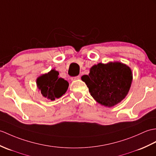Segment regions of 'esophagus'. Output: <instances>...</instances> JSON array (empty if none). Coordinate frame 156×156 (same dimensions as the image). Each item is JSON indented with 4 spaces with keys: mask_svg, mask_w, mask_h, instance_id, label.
Listing matches in <instances>:
<instances>
[{
    "mask_svg": "<svg viewBox=\"0 0 156 156\" xmlns=\"http://www.w3.org/2000/svg\"><path fill=\"white\" fill-rule=\"evenodd\" d=\"M80 76H77L71 78V80L74 81V80H78V79H80Z\"/></svg>",
    "mask_w": 156,
    "mask_h": 156,
    "instance_id": "obj_1",
    "label": "esophagus"
}]
</instances>
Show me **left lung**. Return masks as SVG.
I'll list each match as a JSON object with an SVG mask.
<instances>
[{
	"mask_svg": "<svg viewBox=\"0 0 156 156\" xmlns=\"http://www.w3.org/2000/svg\"><path fill=\"white\" fill-rule=\"evenodd\" d=\"M89 92L97 102L112 107L125 98L132 82V73L127 65L119 62L99 63L82 76Z\"/></svg>",
	"mask_w": 156,
	"mask_h": 156,
	"instance_id": "8db88e82",
	"label": "left lung"
}]
</instances>
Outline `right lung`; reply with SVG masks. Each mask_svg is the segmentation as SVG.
Segmentation results:
<instances>
[{
  "mask_svg": "<svg viewBox=\"0 0 156 156\" xmlns=\"http://www.w3.org/2000/svg\"><path fill=\"white\" fill-rule=\"evenodd\" d=\"M58 75V72L52 69L37 79V87L43 96L54 100L66 93L69 84L64 79L59 78Z\"/></svg>",
  "mask_w": 156,
  "mask_h": 156,
  "instance_id": "obj_1",
  "label": "right lung"
}]
</instances>
